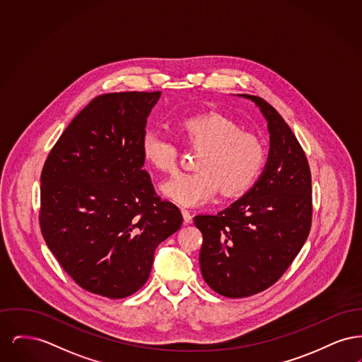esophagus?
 <instances>
[{"label": "esophagus", "mask_w": 362, "mask_h": 362, "mask_svg": "<svg viewBox=\"0 0 362 362\" xmlns=\"http://www.w3.org/2000/svg\"><path fill=\"white\" fill-rule=\"evenodd\" d=\"M182 214H183L185 224H189V223H192V216H191V213H189L187 209H182Z\"/></svg>", "instance_id": "obj_1"}]
</instances>
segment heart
<instances>
[{"label":"heart","mask_w":362,"mask_h":362,"mask_svg":"<svg viewBox=\"0 0 362 362\" xmlns=\"http://www.w3.org/2000/svg\"><path fill=\"white\" fill-rule=\"evenodd\" d=\"M179 132L189 145L201 148L195 173H176L161 185V192L182 206H195L209 201L217 189L235 197L248 189L264 163V148L251 133L224 115L204 114L179 123ZM145 161L161 173L176 167V146L157 130H146L141 138Z\"/></svg>","instance_id":"b5f03b06"}]
</instances>
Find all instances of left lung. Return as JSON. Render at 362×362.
I'll return each mask as SVG.
<instances>
[{"instance_id":"left-lung-1","label":"left lung","mask_w":362,"mask_h":362,"mask_svg":"<svg viewBox=\"0 0 362 362\" xmlns=\"http://www.w3.org/2000/svg\"><path fill=\"white\" fill-rule=\"evenodd\" d=\"M254 102L267 122L270 148L255 185L216 216L199 214L201 273L229 298L270 288L288 270L310 235L312 185L308 161L291 127L262 98Z\"/></svg>"}]
</instances>
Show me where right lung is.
Instances as JSON below:
<instances>
[{"label":"right lung","mask_w":362,"mask_h":362,"mask_svg":"<svg viewBox=\"0 0 362 362\" xmlns=\"http://www.w3.org/2000/svg\"><path fill=\"white\" fill-rule=\"evenodd\" d=\"M161 92L95 98L54 145L40 176V229L83 289L123 298L148 281L157 245L183 223L156 195L141 138Z\"/></svg>","instance_id":"1"}]
</instances>
